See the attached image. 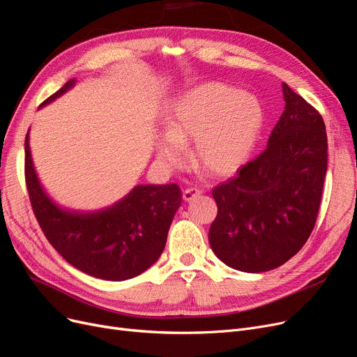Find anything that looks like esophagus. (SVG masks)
Here are the masks:
<instances>
[{
	"instance_id": "esophagus-1",
	"label": "esophagus",
	"mask_w": 357,
	"mask_h": 357,
	"mask_svg": "<svg viewBox=\"0 0 357 357\" xmlns=\"http://www.w3.org/2000/svg\"><path fill=\"white\" fill-rule=\"evenodd\" d=\"M201 194H203V191H201L199 188H187L183 191L182 197H183L185 201H191V199H194L195 197H198Z\"/></svg>"
}]
</instances>
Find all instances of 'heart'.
<instances>
[{
	"label": "heart",
	"mask_w": 357,
	"mask_h": 357,
	"mask_svg": "<svg viewBox=\"0 0 357 357\" xmlns=\"http://www.w3.org/2000/svg\"><path fill=\"white\" fill-rule=\"evenodd\" d=\"M266 126L261 100L219 82L195 86L181 95L156 143L159 160L178 167L183 144L194 142L192 160L211 176H227L251 158Z\"/></svg>",
	"instance_id": "heart-1"
}]
</instances>
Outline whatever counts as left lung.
Instances as JSON below:
<instances>
[{
  "instance_id": "8db88e82",
  "label": "left lung",
  "mask_w": 357,
  "mask_h": 357,
  "mask_svg": "<svg viewBox=\"0 0 357 357\" xmlns=\"http://www.w3.org/2000/svg\"><path fill=\"white\" fill-rule=\"evenodd\" d=\"M284 111L267 149L213 190L217 215L208 230L226 266L264 273L296 255L315 226L327 174V132L319 112L286 83Z\"/></svg>"
}]
</instances>
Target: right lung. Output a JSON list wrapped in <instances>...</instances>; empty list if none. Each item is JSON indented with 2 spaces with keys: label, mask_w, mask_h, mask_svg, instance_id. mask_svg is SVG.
Masks as SVG:
<instances>
[{
  "label": "right lung",
  "mask_w": 357,
  "mask_h": 357,
  "mask_svg": "<svg viewBox=\"0 0 357 357\" xmlns=\"http://www.w3.org/2000/svg\"><path fill=\"white\" fill-rule=\"evenodd\" d=\"M67 82L42 105H48L74 87ZM26 185L33 213L46 239L67 262L80 271L122 282L146 271L162 255L167 231L181 206L176 183L137 185L118 203L99 211H73L58 206L40 183L24 142Z\"/></svg>",
  "instance_id": "add662e5"
}]
</instances>
